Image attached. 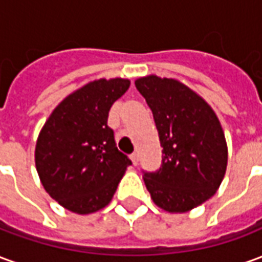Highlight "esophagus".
Here are the masks:
<instances>
[{
	"label": "esophagus",
	"mask_w": 262,
	"mask_h": 262,
	"mask_svg": "<svg viewBox=\"0 0 262 262\" xmlns=\"http://www.w3.org/2000/svg\"><path fill=\"white\" fill-rule=\"evenodd\" d=\"M130 160H132V163H133V165H137V163H139V154L137 153L132 154Z\"/></svg>",
	"instance_id": "1"
}]
</instances>
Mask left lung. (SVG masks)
Listing matches in <instances>:
<instances>
[{
	"instance_id": "obj_1",
	"label": "left lung",
	"mask_w": 262,
	"mask_h": 262,
	"mask_svg": "<svg viewBox=\"0 0 262 262\" xmlns=\"http://www.w3.org/2000/svg\"><path fill=\"white\" fill-rule=\"evenodd\" d=\"M151 109L163 164L143 180L153 202L185 213L219 189L227 168V143L217 115L198 92L177 78L150 74L135 81Z\"/></svg>"
}]
</instances>
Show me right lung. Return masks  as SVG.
Instances as JSON below:
<instances>
[{
	"instance_id": "right-lung-1",
	"label": "right lung",
	"mask_w": 262,
	"mask_h": 262,
	"mask_svg": "<svg viewBox=\"0 0 262 262\" xmlns=\"http://www.w3.org/2000/svg\"><path fill=\"white\" fill-rule=\"evenodd\" d=\"M129 86L130 80L120 77L86 82L53 109L37 136L35 164L43 188L73 213L109 205L132 164L108 126L109 109Z\"/></svg>"
}]
</instances>
